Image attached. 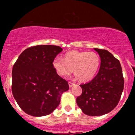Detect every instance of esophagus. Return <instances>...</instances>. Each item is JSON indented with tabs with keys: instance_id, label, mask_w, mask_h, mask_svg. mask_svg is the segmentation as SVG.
Instances as JSON below:
<instances>
[{
	"instance_id": "obj_1",
	"label": "esophagus",
	"mask_w": 135,
	"mask_h": 135,
	"mask_svg": "<svg viewBox=\"0 0 135 135\" xmlns=\"http://www.w3.org/2000/svg\"><path fill=\"white\" fill-rule=\"evenodd\" d=\"M69 87L71 88V87H72L74 85H75V83H72V82H71V81H69Z\"/></svg>"
}]
</instances>
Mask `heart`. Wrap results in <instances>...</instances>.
Segmentation results:
<instances>
[{
    "label": "heart",
    "mask_w": 135,
    "mask_h": 135,
    "mask_svg": "<svg viewBox=\"0 0 135 135\" xmlns=\"http://www.w3.org/2000/svg\"><path fill=\"white\" fill-rule=\"evenodd\" d=\"M52 65L58 75L67 77L74 69L75 75L80 81H88L95 76L100 65V58L94 52L70 51L63 59H54Z\"/></svg>",
    "instance_id": "heart-1"
}]
</instances>
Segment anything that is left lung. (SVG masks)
Here are the masks:
<instances>
[{"label":"left lung","instance_id":"left-lung-1","mask_svg":"<svg viewBox=\"0 0 135 135\" xmlns=\"http://www.w3.org/2000/svg\"><path fill=\"white\" fill-rule=\"evenodd\" d=\"M94 49L101 58L100 70L91 81L80 85L83 92L76 102L84 114L99 116L111 112L118 104L124 80L119 60L105 49Z\"/></svg>","mask_w":135,"mask_h":135}]
</instances>
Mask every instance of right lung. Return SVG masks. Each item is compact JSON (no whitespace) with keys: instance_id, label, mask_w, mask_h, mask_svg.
Listing matches in <instances>:
<instances>
[{"instance_id":"add662e5","label":"right lung","mask_w":135,"mask_h":135,"mask_svg":"<svg viewBox=\"0 0 135 135\" xmlns=\"http://www.w3.org/2000/svg\"><path fill=\"white\" fill-rule=\"evenodd\" d=\"M60 46L38 45L21 52L12 70V93L20 107L35 117L47 115L60 103L69 83L52 65Z\"/></svg>"}]
</instances>
